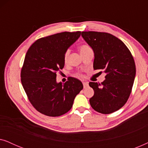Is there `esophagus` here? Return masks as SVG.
<instances>
[{"instance_id":"34e87169","label":"esophagus","mask_w":148,"mask_h":148,"mask_svg":"<svg viewBox=\"0 0 148 148\" xmlns=\"http://www.w3.org/2000/svg\"><path fill=\"white\" fill-rule=\"evenodd\" d=\"M83 86H84V88H86V87L88 86V82H83Z\"/></svg>"}]
</instances>
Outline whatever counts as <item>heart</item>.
<instances>
[{"label":"heart","instance_id":"heart-1","mask_svg":"<svg viewBox=\"0 0 148 148\" xmlns=\"http://www.w3.org/2000/svg\"><path fill=\"white\" fill-rule=\"evenodd\" d=\"M92 48H90V46L87 45V44H83V45H81L79 47V52L81 54V55L84 54L85 52H86L87 51H88L89 50H91ZM69 50H66L65 52V53L64 54V62H66L68 60V57H69ZM77 77H82V75L79 73L76 75Z\"/></svg>","mask_w":148,"mask_h":148}]
</instances>
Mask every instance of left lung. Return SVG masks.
<instances>
[{
	"label": "left lung",
	"instance_id": "left-lung-1",
	"mask_svg": "<svg viewBox=\"0 0 148 148\" xmlns=\"http://www.w3.org/2000/svg\"><path fill=\"white\" fill-rule=\"evenodd\" d=\"M82 36L94 50V69L106 73L101 84L89 83L94 91L90 105L97 112L110 114L122 108L130 96L136 73L134 59L127 46L112 34L82 32Z\"/></svg>",
	"mask_w": 148,
	"mask_h": 148
}]
</instances>
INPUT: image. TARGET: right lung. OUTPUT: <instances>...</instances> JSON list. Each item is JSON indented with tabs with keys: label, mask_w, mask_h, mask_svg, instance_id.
Segmentation results:
<instances>
[{
	"label": "right lung",
	"mask_w": 148,
	"mask_h": 148,
	"mask_svg": "<svg viewBox=\"0 0 148 148\" xmlns=\"http://www.w3.org/2000/svg\"><path fill=\"white\" fill-rule=\"evenodd\" d=\"M81 32H64L40 38L28 49L21 71V81L34 108L48 116H59L69 111L82 90L77 79L62 85L56 73L64 66V54L79 38Z\"/></svg>",
	"instance_id": "1"
}]
</instances>
